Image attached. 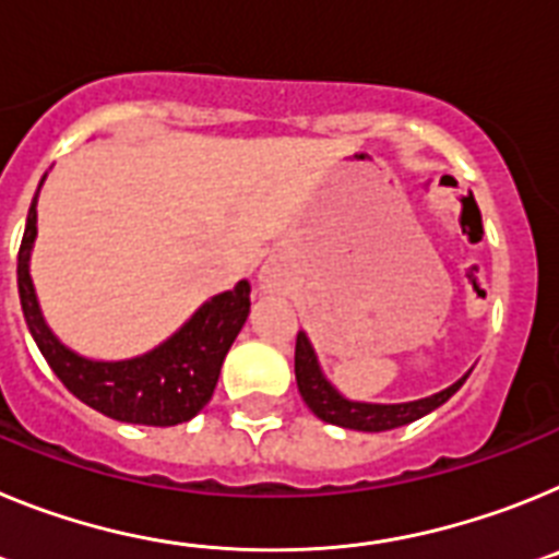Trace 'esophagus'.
I'll list each match as a JSON object with an SVG mask.
<instances>
[{"label": "esophagus", "instance_id": "1", "mask_svg": "<svg viewBox=\"0 0 559 559\" xmlns=\"http://www.w3.org/2000/svg\"><path fill=\"white\" fill-rule=\"evenodd\" d=\"M260 285H263L265 290H271L280 285V274H276L274 265H263V271H260Z\"/></svg>", "mask_w": 559, "mask_h": 559}]
</instances>
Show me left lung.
I'll use <instances>...</instances> for the list:
<instances>
[{"mask_svg": "<svg viewBox=\"0 0 559 559\" xmlns=\"http://www.w3.org/2000/svg\"><path fill=\"white\" fill-rule=\"evenodd\" d=\"M294 369L299 394H302V400L308 403V408L316 417L324 419V423H333V426L349 428V431L367 433L392 431V428L408 426L414 419L426 417L433 408L448 403V400L462 389L467 374H462L456 383H451V386L442 389V392L431 394V397L408 400V403H364V400H349L344 397V394L330 383L328 374L322 372L313 344H310L305 330H299V335H296Z\"/></svg>", "mask_w": 559, "mask_h": 559, "instance_id": "1", "label": "left lung"}]
</instances>
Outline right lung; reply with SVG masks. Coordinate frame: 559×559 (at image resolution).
Instances as JSON below:
<instances>
[{"label": "right lung", "instance_id": "1", "mask_svg": "<svg viewBox=\"0 0 559 559\" xmlns=\"http://www.w3.org/2000/svg\"><path fill=\"white\" fill-rule=\"evenodd\" d=\"M44 179L38 181L27 212L16 276L24 322L49 369L78 400L120 423L167 428L192 419L210 403L226 353L249 319L251 285L240 280L231 290L206 299L170 338L133 358L97 360L69 349L49 330L29 276V254L38 235L36 204Z\"/></svg>", "mask_w": 559, "mask_h": 559}]
</instances>
